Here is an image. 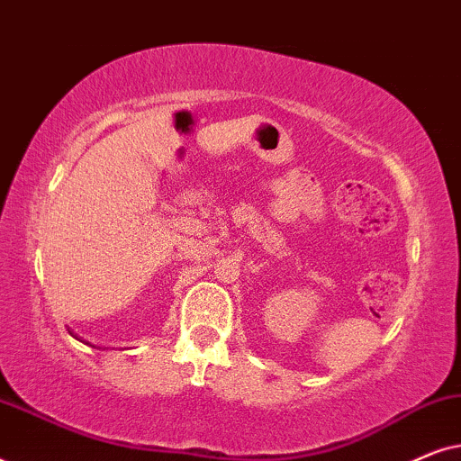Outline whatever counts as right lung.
Instances as JSON below:
<instances>
[{
  "instance_id": "obj_1",
  "label": "right lung",
  "mask_w": 461,
  "mask_h": 461,
  "mask_svg": "<svg viewBox=\"0 0 461 461\" xmlns=\"http://www.w3.org/2000/svg\"><path fill=\"white\" fill-rule=\"evenodd\" d=\"M75 338H77V336H75ZM77 339H79V338H77ZM86 344H87V342H86Z\"/></svg>"
}]
</instances>
